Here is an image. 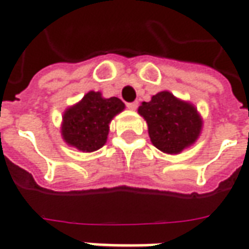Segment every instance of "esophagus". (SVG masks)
Returning a JSON list of instances; mask_svg holds the SVG:
<instances>
[{
    "instance_id": "obj_1",
    "label": "esophagus",
    "mask_w": 249,
    "mask_h": 249,
    "mask_svg": "<svg viewBox=\"0 0 249 249\" xmlns=\"http://www.w3.org/2000/svg\"><path fill=\"white\" fill-rule=\"evenodd\" d=\"M137 107H138V102H133V103H127V108L128 110H137Z\"/></svg>"
}]
</instances>
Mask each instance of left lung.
Returning <instances> with one entry per match:
<instances>
[{"instance_id": "1", "label": "left lung", "mask_w": 249, "mask_h": 249, "mask_svg": "<svg viewBox=\"0 0 249 249\" xmlns=\"http://www.w3.org/2000/svg\"><path fill=\"white\" fill-rule=\"evenodd\" d=\"M138 114L147 123L151 143L166 154H179L198 139L202 118L195 105L176 98L169 91L142 102Z\"/></svg>"}]
</instances>
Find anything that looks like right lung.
<instances>
[{"label": "right lung", "mask_w": 249, "mask_h": 249, "mask_svg": "<svg viewBox=\"0 0 249 249\" xmlns=\"http://www.w3.org/2000/svg\"><path fill=\"white\" fill-rule=\"evenodd\" d=\"M123 110L124 103L119 98L107 99L99 91H89L64 111L61 137L65 143L79 151H96L107 142L111 121Z\"/></svg>", "instance_id": "add662e5"}]
</instances>
